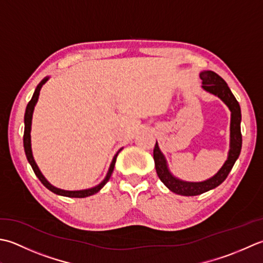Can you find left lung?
Instances as JSON below:
<instances>
[{"label":"left lung","mask_w":263,"mask_h":263,"mask_svg":"<svg viewBox=\"0 0 263 263\" xmlns=\"http://www.w3.org/2000/svg\"><path fill=\"white\" fill-rule=\"evenodd\" d=\"M200 78L202 79V88L205 92L210 93L220 99L224 104L228 106L230 111V142H229V152L227 160L222 164V167L218 170L210 178L202 181H186L179 179L171 173L167 159L159 147L158 142L155 143L153 149V158L155 170L159 176L160 180L168 187V189L176 193V194L184 196H194L200 195L210 190L216 189L222 181L227 178L230 170L234 167L235 162L239 157L240 149H242V134H240V120H242V114H240V106L237 100L235 99L232 90L228 87L227 83L211 70H203L200 72Z\"/></svg>","instance_id":"obj_1"}]
</instances>
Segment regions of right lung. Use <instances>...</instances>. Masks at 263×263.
Here are the masks:
<instances>
[{
    "instance_id": "1",
    "label": "right lung",
    "mask_w": 263,
    "mask_h": 263,
    "mask_svg": "<svg viewBox=\"0 0 263 263\" xmlns=\"http://www.w3.org/2000/svg\"><path fill=\"white\" fill-rule=\"evenodd\" d=\"M49 79H50V77L47 76V77H45L44 79H43L39 85H37V87H36L35 92L33 94V98H31V100L29 101V103L27 104V108H26V112H25V132H24V148H25V153H26L27 160H28L29 164L31 165V168H33L35 175L37 176V178L41 180V183L44 185L47 190H50L51 192L54 193V194L61 195V196H67V197H87V196H90V195H94L99 191H101L102 187H103L109 181L112 173H114V168H115V164H116V160H117L118 154H119V152L121 151L122 148H120L119 151L116 153L114 159H112L108 173H106V176L104 177V179L102 180L100 184L95 185L93 187H90V189L79 190V191H67V190H61V189H58V187H55V186H53L50 183V181L45 178L44 175L42 174V171L40 170L39 165H37V163L35 162L33 151H31V136H30L31 120H33V114H34L35 105L37 103V101H39L40 92H41V89L43 87V85H44Z\"/></svg>"
}]
</instances>
